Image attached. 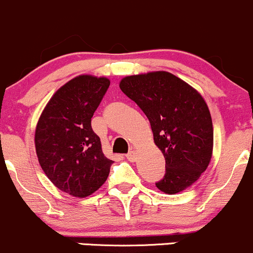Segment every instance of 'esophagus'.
Masks as SVG:
<instances>
[{
	"mask_svg": "<svg viewBox=\"0 0 253 253\" xmlns=\"http://www.w3.org/2000/svg\"><path fill=\"white\" fill-rule=\"evenodd\" d=\"M135 157H137V155H135L134 151H129L128 154L126 155V158L129 161V162H134Z\"/></svg>",
	"mask_w": 253,
	"mask_h": 253,
	"instance_id": "obj_1",
	"label": "esophagus"
}]
</instances>
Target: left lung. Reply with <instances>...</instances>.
<instances>
[{
  "label": "left lung",
  "mask_w": 253,
  "mask_h": 253,
  "mask_svg": "<svg viewBox=\"0 0 253 253\" xmlns=\"http://www.w3.org/2000/svg\"><path fill=\"white\" fill-rule=\"evenodd\" d=\"M120 88L149 119L155 144L165 156L166 174L156 182L158 190L175 194L196 182L212 154V121L203 97L168 72L126 77Z\"/></svg>",
  "instance_id": "8db88e82"
}]
</instances>
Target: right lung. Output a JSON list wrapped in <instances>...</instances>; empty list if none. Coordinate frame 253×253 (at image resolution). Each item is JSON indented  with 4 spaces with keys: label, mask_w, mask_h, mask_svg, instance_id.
<instances>
[{
    "label": "right lung",
    "mask_w": 253,
    "mask_h": 253,
    "mask_svg": "<svg viewBox=\"0 0 253 253\" xmlns=\"http://www.w3.org/2000/svg\"><path fill=\"white\" fill-rule=\"evenodd\" d=\"M107 78L79 76L55 92L36 127L38 161L57 188L90 196L107 180L113 161L102 152L91 118L109 87Z\"/></svg>",
    "instance_id": "1"
}]
</instances>
